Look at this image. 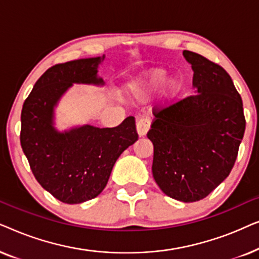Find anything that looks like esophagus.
<instances>
[{"instance_id": "esophagus-1", "label": "esophagus", "mask_w": 259, "mask_h": 259, "mask_svg": "<svg viewBox=\"0 0 259 259\" xmlns=\"http://www.w3.org/2000/svg\"><path fill=\"white\" fill-rule=\"evenodd\" d=\"M151 122L147 118H140L137 122V132L139 134V137H145L150 130Z\"/></svg>"}]
</instances>
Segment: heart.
<instances>
[{"label": "heart", "mask_w": 259, "mask_h": 259, "mask_svg": "<svg viewBox=\"0 0 259 259\" xmlns=\"http://www.w3.org/2000/svg\"><path fill=\"white\" fill-rule=\"evenodd\" d=\"M184 90L182 76L172 74L165 68H150L138 74L128 83L130 93L137 99H147L159 91L162 105H171L180 97Z\"/></svg>", "instance_id": "1"}]
</instances>
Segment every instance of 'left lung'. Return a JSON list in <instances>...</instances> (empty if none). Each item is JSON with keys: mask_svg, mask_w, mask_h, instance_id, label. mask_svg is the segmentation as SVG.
<instances>
[{"mask_svg": "<svg viewBox=\"0 0 259 259\" xmlns=\"http://www.w3.org/2000/svg\"><path fill=\"white\" fill-rule=\"evenodd\" d=\"M193 72V95L154 113L147 138L152 172L166 196L193 203L230 175L245 132L242 98L224 68L184 51Z\"/></svg>", "mask_w": 259, "mask_h": 259, "instance_id": "obj_1", "label": "left lung"}]
</instances>
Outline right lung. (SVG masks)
<instances>
[{
    "mask_svg": "<svg viewBox=\"0 0 259 259\" xmlns=\"http://www.w3.org/2000/svg\"><path fill=\"white\" fill-rule=\"evenodd\" d=\"M104 60L105 55L79 59L46 70L21 113V146L31 171L46 191L66 204L98 197L115 161L138 140L133 116L113 128L90 123L56 127L55 109L73 84L105 86L98 74Z\"/></svg>",
    "mask_w": 259,
    "mask_h": 259,
    "instance_id": "right-lung-1",
    "label": "right lung"
}]
</instances>
